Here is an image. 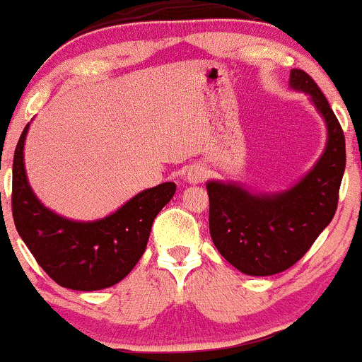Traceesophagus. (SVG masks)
Instances as JSON below:
<instances>
[{"mask_svg": "<svg viewBox=\"0 0 362 362\" xmlns=\"http://www.w3.org/2000/svg\"><path fill=\"white\" fill-rule=\"evenodd\" d=\"M185 178L190 182V184H199V182H202L206 178V170L199 167H190L187 170Z\"/></svg>", "mask_w": 362, "mask_h": 362, "instance_id": "1", "label": "esophagus"}]
</instances>
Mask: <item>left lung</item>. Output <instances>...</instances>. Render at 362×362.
Masks as SVG:
<instances>
[{
  "label": "left lung",
  "instance_id": "1",
  "mask_svg": "<svg viewBox=\"0 0 362 362\" xmlns=\"http://www.w3.org/2000/svg\"><path fill=\"white\" fill-rule=\"evenodd\" d=\"M291 86L311 95L328 129L327 149L296 187L279 195H253L242 187L209 182V231L218 252L248 276H272L296 264L337 211L346 170V138L325 95L303 69Z\"/></svg>",
  "mask_w": 362,
  "mask_h": 362
}]
</instances>
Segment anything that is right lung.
<instances>
[{"mask_svg":"<svg viewBox=\"0 0 362 362\" xmlns=\"http://www.w3.org/2000/svg\"><path fill=\"white\" fill-rule=\"evenodd\" d=\"M27 131L28 124L13 158L11 213L16 231L37 264L62 288L97 291L117 284L143 257L151 224L175 194V184L165 182L144 190L100 221H69L40 204L28 185L23 167Z\"/></svg>","mask_w":362,"mask_h":362,"instance_id":"add662e5","label":"right lung"}]
</instances>
